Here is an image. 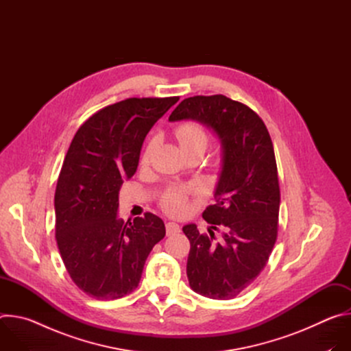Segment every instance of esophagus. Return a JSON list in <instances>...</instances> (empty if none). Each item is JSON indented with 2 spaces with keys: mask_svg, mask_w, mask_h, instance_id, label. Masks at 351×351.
<instances>
[{
  "mask_svg": "<svg viewBox=\"0 0 351 351\" xmlns=\"http://www.w3.org/2000/svg\"><path fill=\"white\" fill-rule=\"evenodd\" d=\"M165 228H167V234L168 236H173V234L180 232V226L178 223H175V222H167Z\"/></svg>",
  "mask_w": 351,
  "mask_h": 351,
  "instance_id": "1",
  "label": "esophagus"
}]
</instances>
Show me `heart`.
I'll return each instance as SVG.
<instances>
[{"instance_id":"b5f03b06","label":"heart","mask_w":351,"mask_h":351,"mask_svg":"<svg viewBox=\"0 0 351 351\" xmlns=\"http://www.w3.org/2000/svg\"><path fill=\"white\" fill-rule=\"evenodd\" d=\"M176 137L179 140L182 149L193 148V147H199L206 149L208 144V136L204 128L193 122H187L179 126L176 129ZM152 153H153V144H149L143 156V162H147L149 160ZM162 207L169 214H173V215L182 214L186 210V191L183 189L168 190L162 197Z\"/></svg>"}]
</instances>
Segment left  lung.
I'll use <instances>...</instances> for the list:
<instances>
[{"mask_svg": "<svg viewBox=\"0 0 351 351\" xmlns=\"http://www.w3.org/2000/svg\"><path fill=\"white\" fill-rule=\"evenodd\" d=\"M197 121L221 143V172L215 204L203 218L210 234L195 223L183 226L190 241V287L214 300L234 298L267 265L278 236L280 191L274 145L263 119L247 106L217 95L189 97L169 122ZM221 236L215 237V230Z\"/></svg>", "mask_w": 351, "mask_h": 351, "instance_id": "8db88e82", "label": "left lung"}]
</instances>
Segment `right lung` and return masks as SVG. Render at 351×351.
I'll use <instances>...</instances> for the list:
<instances>
[{
  "label": "right lung",
  "mask_w": 351,
  "mask_h": 351,
  "mask_svg": "<svg viewBox=\"0 0 351 351\" xmlns=\"http://www.w3.org/2000/svg\"><path fill=\"white\" fill-rule=\"evenodd\" d=\"M178 101L123 99L90 117L69 145L56 190V237L72 280L97 300L132 293L165 236L152 213L126 223L118 217L119 189L134 175L149 129Z\"/></svg>",
  "instance_id": "add662e5"
}]
</instances>
